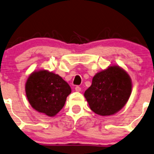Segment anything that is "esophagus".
<instances>
[{
    "instance_id": "1",
    "label": "esophagus",
    "mask_w": 154,
    "mask_h": 154,
    "mask_svg": "<svg viewBox=\"0 0 154 154\" xmlns=\"http://www.w3.org/2000/svg\"><path fill=\"white\" fill-rule=\"evenodd\" d=\"M75 91H76V92H80L81 90H82V88H81L79 86H76L75 88Z\"/></svg>"
}]
</instances>
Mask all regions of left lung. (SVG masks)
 Instances as JSON below:
<instances>
[{
  "label": "left lung",
  "instance_id": "obj_1",
  "mask_svg": "<svg viewBox=\"0 0 154 154\" xmlns=\"http://www.w3.org/2000/svg\"><path fill=\"white\" fill-rule=\"evenodd\" d=\"M131 90L132 82L128 72L113 65L94 75L84 96L95 113L105 116L113 115L124 107Z\"/></svg>",
  "mask_w": 154,
  "mask_h": 154
}]
</instances>
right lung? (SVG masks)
I'll use <instances>...</instances> for the list:
<instances>
[{
    "instance_id": "1",
    "label": "right lung",
    "mask_w": 154,
    "mask_h": 154,
    "mask_svg": "<svg viewBox=\"0 0 154 154\" xmlns=\"http://www.w3.org/2000/svg\"><path fill=\"white\" fill-rule=\"evenodd\" d=\"M25 91L32 108L52 117L63 108L71 88L61 76L42 69L30 74Z\"/></svg>"
}]
</instances>
